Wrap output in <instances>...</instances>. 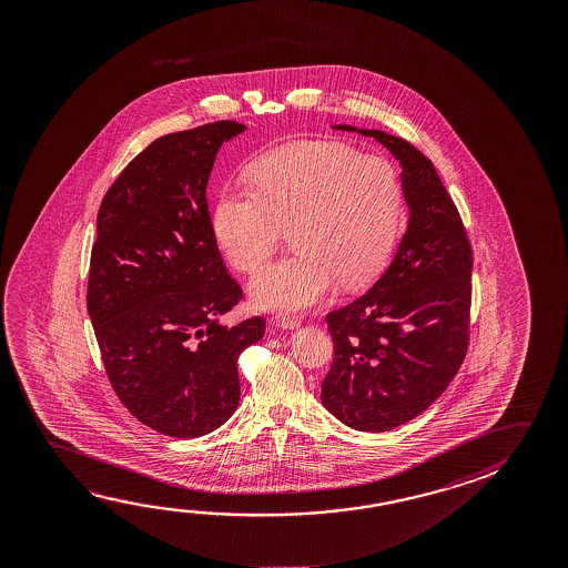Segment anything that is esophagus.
Here are the masks:
<instances>
[{
    "label": "esophagus",
    "mask_w": 568,
    "mask_h": 568,
    "mask_svg": "<svg viewBox=\"0 0 568 568\" xmlns=\"http://www.w3.org/2000/svg\"><path fill=\"white\" fill-rule=\"evenodd\" d=\"M277 325L281 328H288V331H293V328H298L301 326V318L295 315H280L277 316Z\"/></svg>",
    "instance_id": "34e87169"
}]
</instances>
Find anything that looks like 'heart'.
Listing matches in <instances>:
<instances>
[{
    "label": "heart",
    "mask_w": 568,
    "mask_h": 568,
    "mask_svg": "<svg viewBox=\"0 0 568 568\" xmlns=\"http://www.w3.org/2000/svg\"><path fill=\"white\" fill-rule=\"evenodd\" d=\"M252 186H225L215 200L214 233L227 260L257 273L291 227L297 252L252 283L253 301L301 311L374 280L390 257L400 224V176L390 160L335 140H297L263 152Z\"/></svg>",
    "instance_id": "b5f03b06"
}]
</instances>
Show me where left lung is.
I'll return each instance as SVG.
<instances>
[{
    "instance_id": "left-lung-1",
    "label": "left lung",
    "mask_w": 568,
    "mask_h": 568,
    "mask_svg": "<svg viewBox=\"0 0 568 568\" xmlns=\"http://www.w3.org/2000/svg\"><path fill=\"white\" fill-rule=\"evenodd\" d=\"M358 132L400 160L409 222L373 288L326 315L335 356L321 400L346 426L376 434L432 406L464 363L474 252L432 160L400 136Z\"/></svg>"
}]
</instances>
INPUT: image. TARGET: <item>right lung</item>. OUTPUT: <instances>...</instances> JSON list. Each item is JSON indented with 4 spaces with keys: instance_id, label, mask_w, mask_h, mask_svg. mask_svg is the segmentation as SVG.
I'll return each instance as SVG.
<instances>
[{
    "instance_id": "1",
    "label": "right lung",
    "mask_w": 568,
    "mask_h": 568,
    "mask_svg": "<svg viewBox=\"0 0 568 568\" xmlns=\"http://www.w3.org/2000/svg\"><path fill=\"white\" fill-rule=\"evenodd\" d=\"M215 121L160 136L106 190L91 252L87 308L112 390L164 436L220 428L240 404V354L265 318L222 326L243 298L215 243L205 186L224 140Z\"/></svg>"
}]
</instances>
